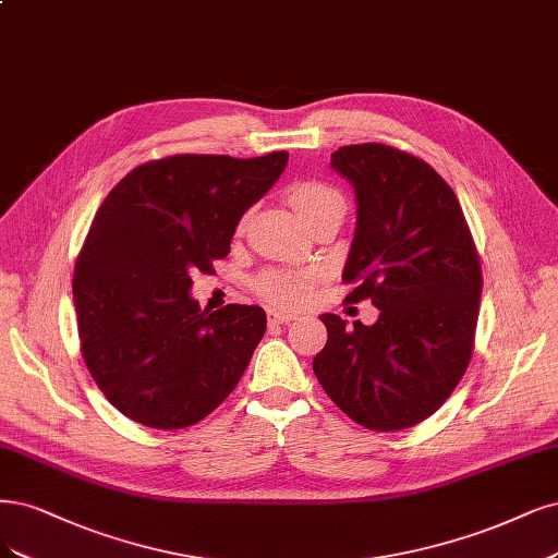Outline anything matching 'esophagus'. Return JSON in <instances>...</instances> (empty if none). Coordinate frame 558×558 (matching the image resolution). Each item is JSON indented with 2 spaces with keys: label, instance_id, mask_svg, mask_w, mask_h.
<instances>
[{
  "label": "esophagus",
  "instance_id": "esophagus-1",
  "mask_svg": "<svg viewBox=\"0 0 558 558\" xmlns=\"http://www.w3.org/2000/svg\"><path fill=\"white\" fill-rule=\"evenodd\" d=\"M267 320H270L272 325H283V323H291V320H295V314H286V312L270 310V312H267Z\"/></svg>",
  "mask_w": 558,
  "mask_h": 558
}]
</instances>
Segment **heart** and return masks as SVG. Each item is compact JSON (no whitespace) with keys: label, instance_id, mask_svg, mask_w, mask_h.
I'll list each match as a JSON object with an SVG mask.
<instances>
[{"label":"heart","instance_id":"obj_1","mask_svg":"<svg viewBox=\"0 0 558 558\" xmlns=\"http://www.w3.org/2000/svg\"><path fill=\"white\" fill-rule=\"evenodd\" d=\"M288 201H291L295 213L306 221L312 215H316L318 209L328 207V205H343V198L339 191L332 186H325L318 182H302L295 184L291 191H288ZM312 272H291V270H270L263 272L256 279V291L260 298L275 304H300L312 291Z\"/></svg>","mask_w":558,"mask_h":558}]
</instances>
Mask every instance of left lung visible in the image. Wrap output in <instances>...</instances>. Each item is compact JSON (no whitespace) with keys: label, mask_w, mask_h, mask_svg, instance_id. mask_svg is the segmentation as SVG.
I'll use <instances>...</instances> for the list:
<instances>
[{"label":"left lung","mask_w":558,"mask_h":558,"mask_svg":"<svg viewBox=\"0 0 558 558\" xmlns=\"http://www.w3.org/2000/svg\"><path fill=\"white\" fill-rule=\"evenodd\" d=\"M330 166L357 203L345 300L369 298L380 314L353 328L323 314L328 343L314 374L357 425L399 432L438 411L469 367L480 260L454 191L422 159L364 143L339 147Z\"/></svg>","instance_id":"1"}]
</instances>
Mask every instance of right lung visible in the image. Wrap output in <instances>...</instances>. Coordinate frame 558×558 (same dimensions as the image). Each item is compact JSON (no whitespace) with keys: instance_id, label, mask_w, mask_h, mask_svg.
<instances>
[{"instance_id":"add662e5","label":"right lung","mask_w":558,"mask_h":558,"mask_svg":"<svg viewBox=\"0 0 558 558\" xmlns=\"http://www.w3.org/2000/svg\"><path fill=\"white\" fill-rule=\"evenodd\" d=\"M288 151L178 155L133 168L96 213L75 260L73 302L96 386L151 429L196 425L233 392L265 335L260 306L209 314L191 272H213Z\"/></svg>"}]
</instances>
